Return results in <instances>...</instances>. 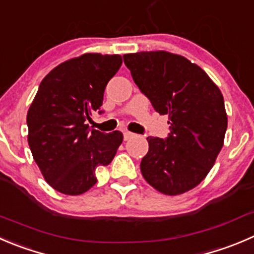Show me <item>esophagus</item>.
<instances>
[{
	"mask_svg": "<svg viewBox=\"0 0 254 254\" xmlns=\"http://www.w3.org/2000/svg\"><path fill=\"white\" fill-rule=\"evenodd\" d=\"M132 136H134V134H132V132L124 131V140H125V141H127V140H129V139H131Z\"/></svg>",
	"mask_w": 254,
	"mask_h": 254,
	"instance_id": "1",
	"label": "esophagus"
}]
</instances>
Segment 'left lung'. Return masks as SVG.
<instances>
[{
	"instance_id": "obj_1",
	"label": "left lung",
	"mask_w": 254,
	"mask_h": 254,
	"mask_svg": "<svg viewBox=\"0 0 254 254\" xmlns=\"http://www.w3.org/2000/svg\"><path fill=\"white\" fill-rule=\"evenodd\" d=\"M123 58L140 92L170 119L166 139L147 137L142 176L165 195L186 192L205 179L223 146L227 115L222 93L185 57L157 51Z\"/></svg>"
}]
</instances>
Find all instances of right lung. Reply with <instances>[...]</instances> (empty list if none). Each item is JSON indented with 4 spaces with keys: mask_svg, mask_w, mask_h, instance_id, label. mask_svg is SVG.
<instances>
[{
    "mask_svg": "<svg viewBox=\"0 0 254 254\" xmlns=\"http://www.w3.org/2000/svg\"><path fill=\"white\" fill-rule=\"evenodd\" d=\"M122 56L87 53L44 77L27 113L28 145L46 181L65 195H80L97 182L95 170L114 159L123 142L118 130H92L87 120L102 114L104 90Z\"/></svg>",
    "mask_w": 254,
    "mask_h": 254,
    "instance_id": "right-lung-1",
    "label": "right lung"
}]
</instances>
